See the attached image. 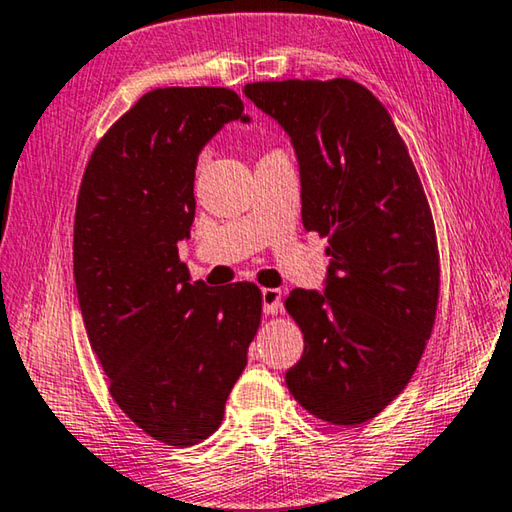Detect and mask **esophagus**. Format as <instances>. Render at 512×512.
<instances>
[{
    "mask_svg": "<svg viewBox=\"0 0 512 512\" xmlns=\"http://www.w3.org/2000/svg\"><path fill=\"white\" fill-rule=\"evenodd\" d=\"M262 305H264V314H277V309L282 307V291L262 289Z\"/></svg>",
    "mask_w": 512,
    "mask_h": 512,
    "instance_id": "obj_1",
    "label": "esophagus"
}]
</instances>
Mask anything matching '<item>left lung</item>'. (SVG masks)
Segmentation results:
<instances>
[{"mask_svg": "<svg viewBox=\"0 0 512 512\" xmlns=\"http://www.w3.org/2000/svg\"><path fill=\"white\" fill-rule=\"evenodd\" d=\"M246 97L289 135L302 225L327 237L323 291L293 289L305 352L291 395L332 424L368 422L409 384L438 307V246L422 183L388 110L363 85L248 83Z\"/></svg>", "mask_w": 512, "mask_h": 512, "instance_id": "left-lung-1", "label": "left lung"}]
</instances>
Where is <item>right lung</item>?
I'll return each instance as SVG.
<instances>
[{
  "label": "right lung",
  "instance_id": "1",
  "mask_svg": "<svg viewBox=\"0 0 512 512\" xmlns=\"http://www.w3.org/2000/svg\"><path fill=\"white\" fill-rule=\"evenodd\" d=\"M244 121L228 88L146 92L101 137L74 219V280L94 354L119 409L160 443L219 429L262 318L250 282H192L178 241L194 223L203 146Z\"/></svg>",
  "mask_w": 512,
  "mask_h": 512
}]
</instances>
